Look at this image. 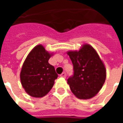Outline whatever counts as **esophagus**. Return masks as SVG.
<instances>
[{"mask_svg":"<svg viewBox=\"0 0 123 123\" xmlns=\"http://www.w3.org/2000/svg\"><path fill=\"white\" fill-rule=\"evenodd\" d=\"M60 76H61V77L65 78L66 77V73H65V72H62L61 74L60 75Z\"/></svg>","mask_w":123,"mask_h":123,"instance_id":"obj_1","label":"esophagus"}]
</instances>
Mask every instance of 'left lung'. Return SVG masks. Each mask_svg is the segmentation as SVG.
<instances>
[{"instance_id": "1", "label": "left lung", "mask_w": 123, "mask_h": 123, "mask_svg": "<svg viewBox=\"0 0 123 123\" xmlns=\"http://www.w3.org/2000/svg\"><path fill=\"white\" fill-rule=\"evenodd\" d=\"M73 64L74 74L67 82L72 92L81 99H90L100 90L106 78L103 62L90 45L80 51L68 52Z\"/></svg>"}]
</instances>
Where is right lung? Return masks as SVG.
Wrapping results in <instances>:
<instances>
[{
	"label": "right lung",
	"instance_id": "obj_1",
	"mask_svg": "<svg viewBox=\"0 0 123 123\" xmlns=\"http://www.w3.org/2000/svg\"><path fill=\"white\" fill-rule=\"evenodd\" d=\"M51 55L39 45L33 49L24 62L20 80L23 88L28 94L35 98H41L53 88L58 74L48 62Z\"/></svg>",
	"mask_w": 123,
	"mask_h": 123
}]
</instances>
